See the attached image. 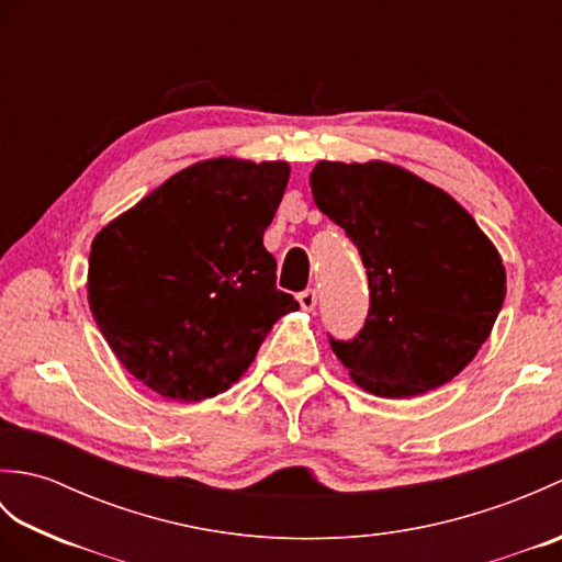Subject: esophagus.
<instances>
[{
	"label": "esophagus",
	"mask_w": 562,
	"mask_h": 562,
	"mask_svg": "<svg viewBox=\"0 0 562 562\" xmlns=\"http://www.w3.org/2000/svg\"><path fill=\"white\" fill-rule=\"evenodd\" d=\"M296 300H300V306L304 308V312H314L316 306V292L314 290H304L296 294Z\"/></svg>",
	"instance_id": "34e87169"
}]
</instances>
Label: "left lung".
<instances>
[{
  "label": "left lung",
  "instance_id": "left-lung-1",
  "mask_svg": "<svg viewBox=\"0 0 562 562\" xmlns=\"http://www.w3.org/2000/svg\"><path fill=\"white\" fill-rule=\"evenodd\" d=\"M316 207L360 250L369 312L328 342L357 386L420 396L469 364L505 302V268L481 226L445 190L384 161H318Z\"/></svg>",
  "mask_w": 562,
  "mask_h": 562
}]
</instances>
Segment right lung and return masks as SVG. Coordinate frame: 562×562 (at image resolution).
I'll list each match as a JSON object with an SVG mask.
<instances>
[{"label":"right lung","mask_w":562,"mask_h":562,"mask_svg":"<svg viewBox=\"0 0 562 562\" xmlns=\"http://www.w3.org/2000/svg\"><path fill=\"white\" fill-rule=\"evenodd\" d=\"M288 181L284 161H200L93 238L91 314L127 372L159 396H217L274 321L300 308L274 284L278 262L262 246Z\"/></svg>","instance_id":"add662e5"}]
</instances>
